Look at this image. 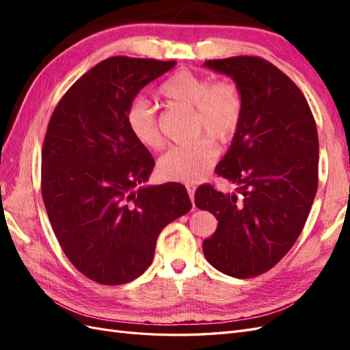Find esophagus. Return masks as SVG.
Wrapping results in <instances>:
<instances>
[{"label":"esophagus","mask_w":350,"mask_h":350,"mask_svg":"<svg viewBox=\"0 0 350 350\" xmlns=\"http://www.w3.org/2000/svg\"><path fill=\"white\" fill-rule=\"evenodd\" d=\"M187 191H188V196H189V198H191V203H193V206H194V193H196V185H193V184H188V185H187Z\"/></svg>","instance_id":"obj_1"}]
</instances>
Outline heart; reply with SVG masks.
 Returning <instances> with one entry per match:
<instances>
[{
  "instance_id": "obj_1",
  "label": "heart",
  "mask_w": 350,
  "mask_h": 350,
  "mask_svg": "<svg viewBox=\"0 0 350 350\" xmlns=\"http://www.w3.org/2000/svg\"><path fill=\"white\" fill-rule=\"evenodd\" d=\"M157 93L167 102L193 108L194 135L206 134L217 143H225L239 129L243 98L235 83L213 81L204 74L179 70L159 86ZM125 122L134 139L143 147L156 150L162 146L163 139L156 112L147 100H133L126 108ZM209 139L208 137H198L191 143L171 147L159 159V175L175 183L201 181L217 157L213 142Z\"/></svg>"
}]
</instances>
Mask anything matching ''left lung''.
<instances>
[{"label":"left lung","mask_w":350,"mask_h":350,"mask_svg":"<svg viewBox=\"0 0 350 350\" xmlns=\"http://www.w3.org/2000/svg\"><path fill=\"white\" fill-rule=\"evenodd\" d=\"M204 66L235 80L243 113L215 172L238 185L224 194L197 188L196 206L217 219L203 242L206 260L232 278L269 271L288 254L310 215L319 187V134L299 88L267 59L239 55Z\"/></svg>","instance_id":"left-lung-1"}]
</instances>
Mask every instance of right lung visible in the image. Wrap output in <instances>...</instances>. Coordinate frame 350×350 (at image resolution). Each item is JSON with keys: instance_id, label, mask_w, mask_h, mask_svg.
<instances>
[{"instance_id": "1", "label": "right lung", "mask_w": 350, "mask_h": 350, "mask_svg": "<svg viewBox=\"0 0 350 350\" xmlns=\"http://www.w3.org/2000/svg\"><path fill=\"white\" fill-rule=\"evenodd\" d=\"M174 66L124 55L103 59L66 92L49 120L42 198L67 258L99 284L139 278L162 229L193 207L183 184L140 187L154 161L125 122L140 89Z\"/></svg>"}]
</instances>
